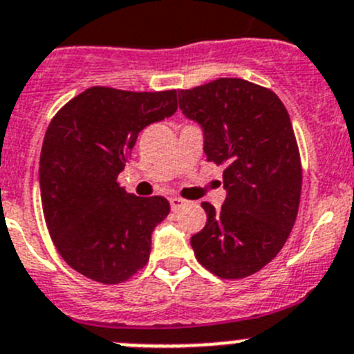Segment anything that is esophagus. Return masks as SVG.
Masks as SVG:
<instances>
[{"mask_svg":"<svg viewBox=\"0 0 354 354\" xmlns=\"http://www.w3.org/2000/svg\"><path fill=\"white\" fill-rule=\"evenodd\" d=\"M185 203H187V201L181 199V197H171V199H169L171 209H173V211H178V209H180V207L183 206Z\"/></svg>","mask_w":354,"mask_h":354,"instance_id":"esophagus-1","label":"esophagus"}]
</instances>
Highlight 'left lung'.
Segmentation results:
<instances>
[{
    "label": "left lung",
    "instance_id": "8db88e82",
    "mask_svg": "<svg viewBox=\"0 0 354 354\" xmlns=\"http://www.w3.org/2000/svg\"><path fill=\"white\" fill-rule=\"evenodd\" d=\"M204 131L207 162L225 166V203H203L207 222L190 244L214 276L241 279L279 253L297 220L302 164L290 115L270 88L218 78L178 92Z\"/></svg>",
    "mask_w": 354,
    "mask_h": 354
}]
</instances>
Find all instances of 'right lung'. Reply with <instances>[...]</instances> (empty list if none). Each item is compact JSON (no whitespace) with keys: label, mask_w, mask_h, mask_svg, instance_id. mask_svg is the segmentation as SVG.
<instances>
[{"label":"right lung","mask_w":354,"mask_h":354,"mask_svg":"<svg viewBox=\"0 0 354 354\" xmlns=\"http://www.w3.org/2000/svg\"><path fill=\"white\" fill-rule=\"evenodd\" d=\"M176 110V91L91 87L48 124L39 155L45 222L59 255L92 281L124 283L150 259L169 203L127 194L117 178L138 134Z\"/></svg>","instance_id":"add662e5"}]
</instances>
